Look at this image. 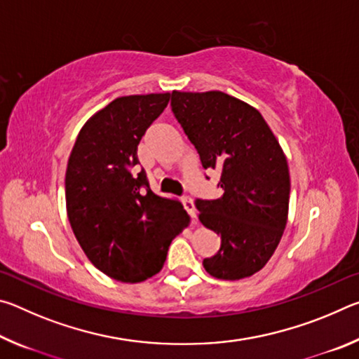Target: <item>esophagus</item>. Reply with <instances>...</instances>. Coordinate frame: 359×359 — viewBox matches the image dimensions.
<instances>
[{
  "label": "esophagus",
  "instance_id": "esophagus-1",
  "mask_svg": "<svg viewBox=\"0 0 359 359\" xmlns=\"http://www.w3.org/2000/svg\"><path fill=\"white\" fill-rule=\"evenodd\" d=\"M182 204H184L185 210L188 212V214H190L191 218H196V208H194V203H193V199L190 196L182 198Z\"/></svg>",
  "mask_w": 359,
  "mask_h": 359
}]
</instances>
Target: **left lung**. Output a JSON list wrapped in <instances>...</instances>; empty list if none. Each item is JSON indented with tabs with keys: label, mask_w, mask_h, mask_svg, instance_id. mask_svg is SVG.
Masks as SVG:
<instances>
[{
	"label": "left lung",
	"mask_w": 359,
	"mask_h": 359,
	"mask_svg": "<svg viewBox=\"0 0 359 359\" xmlns=\"http://www.w3.org/2000/svg\"><path fill=\"white\" fill-rule=\"evenodd\" d=\"M172 112L204 169L222 172L223 196L196 199L199 220L222 238L204 269L239 280L263 269L287 226L288 163L257 109L223 92H172Z\"/></svg>",
	"instance_id": "left-lung-1"
}]
</instances>
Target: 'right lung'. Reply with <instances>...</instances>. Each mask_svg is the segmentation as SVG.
Returning <instances> with one entry per match:
<instances>
[{"instance_id":"1","label":"right lung","mask_w":359,"mask_h":359,"mask_svg":"<svg viewBox=\"0 0 359 359\" xmlns=\"http://www.w3.org/2000/svg\"><path fill=\"white\" fill-rule=\"evenodd\" d=\"M171 93L121 96L87 120L66 169V210L76 239L102 274L125 283L161 271L168 248L190 223L175 199L136 172L137 145Z\"/></svg>"}]
</instances>
